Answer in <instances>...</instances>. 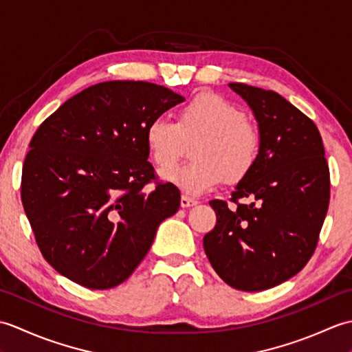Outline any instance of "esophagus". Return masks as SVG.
Masks as SVG:
<instances>
[{
	"mask_svg": "<svg viewBox=\"0 0 352 352\" xmlns=\"http://www.w3.org/2000/svg\"><path fill=\"white\" fill-rule=\"evenodd\" d=\"M180 204H182V207H192V206H197L198 201L195 198H190L188 195H183Z\"/></svg>",
	"mask_w": 352,
	"mask_h": 352,
	"instance_id": "34e87169",
	"label": "esophagus"
}]
</instances>
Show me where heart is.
Instances as JSON below:
<instances>
[{"instance_id":"1","label":"heart","mask_w":352,"mask_h":352,"mask_svg":"<svg viewBox=\"0 0 352 352\" xmlns=\"http://www.w3.org/2000/svg\"><path fill=\"white\" fill-rule=\"evenodd\" d=\"M197 135L201 139L194 148L196 160L162 172L164 180L190 195L208 192L226 175L239 180L257 160V129L241 107L218 94H199L180 110L177 122L157 116L145 130L149 154L160 168L177 158L184 137Z\"/></svg>"}]
</instances>
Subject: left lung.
Returning a JSON list of instances; mask_svg holds the SVG:
<instances>
[{"label":"left lung","mask_w":352,"mask_h":352,"mask_svg":"<svg viewBox=\"0 0 352 352\" xmlns=\"http://www.w3.org/2000/svg\"><path fill=\"white\" fill-rule=\"evenodd\" d=\"M252 110L257 160L231 193L213 199L204 251L228 286L258 292L296 275L315 252L330 203V170L318 126L274 91L230 83ZM250 197L251 205L239 204Z\"/></svg>","instance_id":"left-lung-1"}]
</instances>
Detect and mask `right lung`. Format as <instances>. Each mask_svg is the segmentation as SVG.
I'll use <instances>...</instances> for the list:
<instances>
[{
	"instance_id": "1",
	"label": "right lung",
	"mask_w": 352,
	"mask_h": 352,
	"mask_svg": "<svg viewBox=\"0 0 352 352\" xmlns=\"http://www.w3.org/2000/svg\"><path fill=\"white\" fill-rule=\"evenodd\" d=\"M184 96L146 81H106L41 124L22 168L21 198L45 260L87 289L125 281L180 190L155 183L145 130Z\"/></svg>"
}]
</instances>
